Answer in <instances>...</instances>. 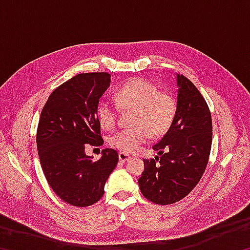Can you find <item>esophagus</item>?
<instances>
[{
	"label": "esophagus",
	"mask_w": 250,
	"mask_h": 250,
	"mask_svg": "<svg viewBox=\"0 0 250 250\" xmlns=\"http://www.w3.org/2000/svg\"><path fill=\"white\" fill-rule=\"evenodd\" d=\"M128 159H130L129 154L124 153V152H119V160L121 161V162H125Z\"/></svg>",
	"instance_id": "esophagus-1"
}]
</instances>
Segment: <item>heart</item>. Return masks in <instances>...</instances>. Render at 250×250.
<instances>
[{"instance_id":"b5f03b06","label":"heart","mask_w":250,"mask_h":250,"mask_svg":"<svg viewBox=\"0 0 250 250\" xmlns=\"http://www.w3.org/2000/svg\"><path fill=\"white\" fill-rule=\"evenodd\" d=\"M117 104L125 110H133L131 128L118 131L110 138V146L124 153H133L152 135L162 137L167 132L176 115V101L173 96L160 91L146 79L129 80L117 90ZM97 118L104 129H113L117 124L118 107L103 99L97 107Z\"/></svg>"}]
</instances>
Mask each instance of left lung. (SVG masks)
<instances>
[{
  "label": "left lung",
  "mask_w": 250,
  "mask_h": 250,
  "mask_svg": "<svg viewBox=\"0 0 250 250\" xmlns=\"http://www.w3.org/2000/svg\"><path fill=\"white\" fill-rule=\"evenodd\" d=\"M176 115L171 128L153 146L159 156L143 160L138 183L146 200L168 205L195 188L205 172L210 153L213 126L208 105L194 83L176 75Z\"/></svg>",
  "instance_id": "8db88e82"
}]
</instances>
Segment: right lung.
<instances>
[{"instance_id":"add662e5","label":"right lung","mask_w":250,"mask_h":250,"mask_svg":"<svg viewBox=\"0 0 250 250\" xmlns=\"http://www.w3.org/2000/svg\"><path fill=\"white\" fill-rule=\"evenodd\" d=\"M110 77L108 73L76 75L50 94L42 110L36 135L41 166L55 194L73 206L98 202L119 161L113 149L103 150L97 161L84 153L86 145H104L97 107Z\"/></svg>"}]
</instances>
